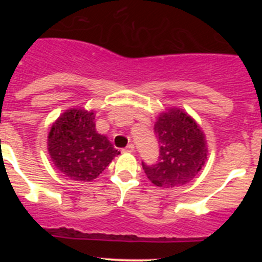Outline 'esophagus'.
<instances>
[{
    "instance_id": "1",
    "label": "esophagus",
    "mask_w": 262,
    "mask_h": 262,
    "mask_svg": "<svg viewBox=\"0 0 262 262\" xmlns=\"http://www.w3.org/2000/svg\"><path fill=\"white\" fill-rule=\"evenodd\" d=\"M134 149H135V148H134L133 144H129L127 148L123 149V151H124V152H134Z\"/></svg>"
}]
</instances>
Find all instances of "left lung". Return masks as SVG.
Masks as SVG:
<instances>
[{
	"instance_id": "obj_1",
	"label": "left lung",
	"mask_w": 262,
	"mask_h": 262,
	"mask_svg": "<svg viewBox=\"0 0 262 262\" xmlns=\"http://www.w3.org/2000/svg\"><path fill=\"white\" fill-rule=\"evenodd\" d=\"M154 130L160 144L155 165L143 169L158 187L172 188L193 180L208 155L206 135L200 124L181 108L171 107L159 114Z\"/></svg>"
}]
</instances>
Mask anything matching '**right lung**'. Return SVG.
Wrapping results in <instances>:
<instances>
[{
  "instance_id": "obj_1",
  "label": "right lung",
  "mask_w": 262,
  "mask_h": 262,
  "mask_svg": "<svg viewBox=\"0 0 262 262\" xmlns=\"http://www.w3.org/2000/svg\"><path fill=\"white\" fill-rule=\"evenodd\" d=\"M48 151L60 172L73 181L91 182L119 155L107 137L96 132L95 111L69 108L53 123Z\"/></svg>"
}]
</instances>
